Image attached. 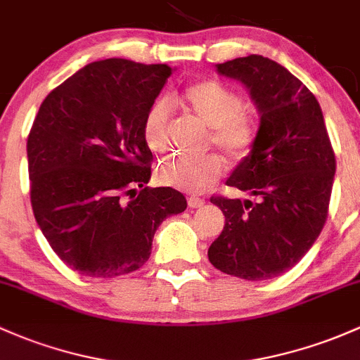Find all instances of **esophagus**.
I'll list each match as a JSON object with an SVG mask.
<instances>
[{"label": "esophagus", "mask_w": 360, "mask_h": 360, "mask_svg": "<svg viewBox=\"0 0 360 360\" xmlns=\"http://www.w3.org/2000/svg\"><path fill=\"white\" fill-rule=\"evenodd\" d=\"M188 206H191L192 210H197V207H202L204 206V200L200 199V197L192 195V197H188Z\"/></svg>", "instance_id": "34e87169"}]
</instances>
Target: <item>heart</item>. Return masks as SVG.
<instances>
[{"label": "heart", "instance_id": "obj_1", "mask_svg": "<svg viewBox=\"0 0 360 360\" xmlns=\"http://www.w3.org/2000/svg\"><path fill=\"white\" fill-rule=\"evenodd\" d=\"M176 101L191 117L210 127L207 144L218 148L233 163H242L256 149L259 122L252 113L243 110L242 94L225 84L202 79L191 84ZM142 134L153 153H165L172 134V108L166 99L150 104L142 123ZM223 161L216 154L188 160L168 158L156 168V179L166 187L187 192H200L218 179Z\"/></svg>", "mask_w": 360, "mask_h": 360}]
</instances>
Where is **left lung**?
<instances>
[{
  "label": "left lung",
  "mask_w": 360,
  "mask_h": 360,
  "mask_svg": "<svg viewBox=\"0 0 360 360\" xmlns=\"http://www.w3.org/2000/svg\"><path fill=\"white\" fill-rule=\"evenodd\" d=\"M250 91L261 111L256 149L226 184L252 200L212 195L225 226L207 250L219 271L259 281L302 259L328 218L336 160L323 111L311 91L261 55L216 65Z\"/></svg>",
  "instance_id": "left-lung-1"
}]
</instances>
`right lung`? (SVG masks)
I'll return each instance as SVG.
<instances>
[{"mask_svg": "<svg viewBox=\"0 0 360 360\" xmlns=\"http://www.w3.org/2000/svg\"><path fill=\"white\" fill-rule=\"evenodd\" d=\"M169 75L168 65L94 61L37 111L27 139L30 204L56 256L84 276L139 269L158 226L187 207L175 188L146 185L153 153L142 123Z\"/></svg>", "mask_w": 360, "mask_h": 360, "instance_id": "add662e5", "label": "right lung"}]
</instances>
